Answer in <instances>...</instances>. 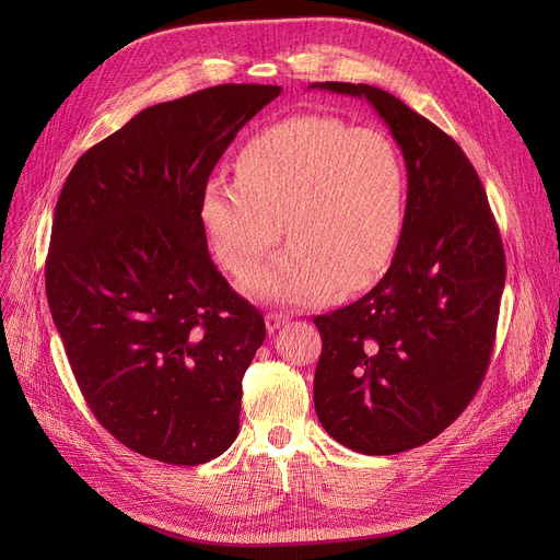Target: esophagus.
<instances>
[{
	"mask_svg": "<svg viewBox=\"0 0 560 560\" xmlns=\"http://www.w3.org/2000/svg\"><path fill=\"white\" fill-rule=\"evenodd\" d=\"M285 322H288V315L277 313V311H270L268 315H265V327H268L270 334H275L277 329H281V327L285 325Z\"/></svg>",
	"mask_w": 560,
	"mask_h": 560,
	"instance_id": "obj_1",
	"label": "esophagus"
}]
</instances>
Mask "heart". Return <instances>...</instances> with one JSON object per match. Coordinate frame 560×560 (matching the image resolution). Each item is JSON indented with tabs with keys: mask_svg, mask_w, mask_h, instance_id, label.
<instances>
[{
	"mask_svg": "<svg viewBox=\"0 0 560 560\" xmlns=\"http://www.w3.org/2000/svg\"><path fill=\"white\" fill-rule=\"evenodd\" d=\"M406 167L395 142L331 115H302L252 136L235 179L213 174L199 195L211 247L249 277L283 233L290 245L247 281L260 300L313 304L334 285L359 290L384 275L404 226Z\"/></svg>",
	"mask_w": 560,
	"mask_h": 560,
	"instance_id": "obj_1",
	"label": "heart"
}]
</instances>
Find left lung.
Returning a JSON list of instances; mask_svg holds the SVG:
<instances>
[{
  "mask_svg": "<svg viewBox=\"0 0 560 560\" xmlns=\"http://www.w3.org/2000/svg\"><path fill=\"white\" fill-rule=\"evenodd\" d=\"M365 97L404 152L408 197L388 272L359 302L313 322V401L325 431L368 456L420 447L477 395L506 281L502 235L454 138L368 83H313Z\"/></svg>",
  "mask_w": 560,
  "mask_h": 560,
  "instance_id": "1",
  "label": "left lung"
}]
</instances>
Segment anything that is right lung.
<instances>
[{
  "mask_svg": "<svg viewBox=\"0 0 560 560\" xmlns=\"http://www.w3.org/2000/svg\"><path fill=\"white\" fill-rule=\"evenodd\" d=\"M281 85L224 83L140 110L88 150L56 201L45 290L79 390L120 443L199 465L241 429L265 322L215 268L199 195Z\"/></svg>",
  "mask_w": 560,
  "mask_h": 560,
  "instance_id": "obj_1",
  "label": "right lung"
}]
</instances>
